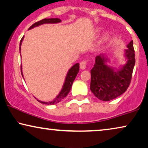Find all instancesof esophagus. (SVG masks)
Listing matches in <instances>:
<instances>
[{
	"instance_id": "1",
	"label": "esophagus",
	"mask_w": 148,
	"mask_h": 148,
	"mask_svg": "<svg viewBox=\"0 0 148 148\" xmlns=\"http://www.w3.org/2000/svg\"><path fill=\"white\" fill-rule=\"evenodd\" d=\"M86 66V61H82L80 63V68L82 70H84Z\"/></svg>"
}]
</instances>
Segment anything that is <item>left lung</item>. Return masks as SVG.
I'll list each match as a JSON object with an SVG mask.
<instances>
[{
  "label": "left lung",
  "instance_id": "1",
  "mask_svg": "<svg viewBox=\"0 0 148 148\" xmlns=\"http://www.w3.org/2000/svg\"><path fill=\"white\" fill-rule=\"evenodd\" d=\"M134 52L132 40L124 50L126 63L118 69L106 64L109 59L106 54L96 56L95 64L90 71V90L97 98L102 101H110L126 91L135 65Z\"/></svg>",
  "mask_w": 148,
  "mask_h": 148
}]
</instances>
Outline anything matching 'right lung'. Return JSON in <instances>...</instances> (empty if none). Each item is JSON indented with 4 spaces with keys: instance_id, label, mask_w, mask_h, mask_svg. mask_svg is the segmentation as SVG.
I'll return each instance as SVG.
<instances>
[{
    "instance_id": "add662e5",
    "label": "right lung",
    "mask_w": 148,
    "mask_h": 148,
    "mask_svg": "<svg viewBox=\"0 0 148 148\" xmlns=\"http://www.w3.org/2000/svg\"><path fill=\"white\" fill-rule=\"evenodd\" d=\"M62 21L60 18H45L41 20L38 22H36L34 24L30 26V27L28 28V30L32 29V28L36 27V26H38L40 25H44V24H56L60 23ZM24 39V36L22 38L21 40V43H20V47H19V50L20 53H21V45L22 42H23V40ZM79 68H80V64L78 63L75 64L74 65L72 66L70 68L69 70H68V73L66 74V76L65 81L64 82L61 91L59 92L58 95L55 98L54 100L52 101H50V102H42V101H40L39 100H37L39 102L42 103H45V104H48V105H54L57 103H59L63 100L64 98H65L66 96L68 95V94L69 93L70 90H71L72 84H73V82L76 78V77L78 74L79 72ZM21 74L22 76L23 77V71H22V66H21Z\"/></svg>"
}]
</instances>
